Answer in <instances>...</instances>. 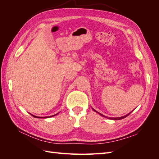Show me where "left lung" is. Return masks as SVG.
<instances>
[{
	"label": "left lung",
	"instance_id": "left-lung-1",
	"mask_svg": "<svg viewBox=\"0 0 159 159\" xmlns=\"http://www.w3.org/2000/svg\"><path fill=\"white\" fill-rule=\"evenodd\" d=\"M92 108V107H91ZM92 109L95 112H96L97 113H98L99 115H100L101 116H102V117H105V118H107V119H111V120H121V119H124V118H125V117H127L128 115H129V114L131 113L132 111H131L130 113H127V115H124V116H122V117H106V116H105V115H103V114H102V113H99V112H98L97 111H95L93 108H92Z\"/></svg>",
	"mask_w": 159,
	"mask_h": 159
}]
</instances>
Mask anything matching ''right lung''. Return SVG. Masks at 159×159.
I'll return each mask as SVG.
<instances>
[{
    "label": "right lung",
    "instance_id": "add662e5",
    "mask_svg": "<svg viewBox=\"0 0 159 159\" xmlns=\"http://www.w3.org/2000/svg\"><path fill=\"white\" fill-rule=\"evenodd\" d=\"M30 114L32 115V116H33L34 117H35V118H43V119H45V118H49V117H53V116H55V115H56L58 114V113H56V115H51V116H49V117H38V116H35V115H32L31 113H30Z\"/></svg>",
    "mask_w": 159,
    "mask_h": 159
}]
</instances>
